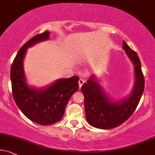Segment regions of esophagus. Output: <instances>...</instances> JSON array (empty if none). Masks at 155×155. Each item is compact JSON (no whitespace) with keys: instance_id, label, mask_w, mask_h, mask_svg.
Segmentation results:
<instances>
[{"instance_id":"34e87169","label":"esophagus","mask_w":155,"mask_h":155,"mask_svg":"<svg viewBox=\"0 0 155 155\" xmlns=\"http://www.w3.org/2000/svg\"><path fill=\"white\" fill-rule=\"evenodd\" d=\"M85 80H83V79H82V78H81V79L79 80V81H78V83H79V87H80V88H81V87H82V85H83V83H85Z\"/></svg>"}]
</instances>
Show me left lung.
Returning a JSON list of instances; mask_svg holds the SVG:
<instances>
[{
	"mask_svg": "<svg viewBox=\"0 0 155 155\" xmlns=\"http://www.w3.org/2000/svg\"><path fill=\"white\" fill-rule=\"evenodd\" d=\"M123 43L124 49L135 66L136 81L130 96L121 102H110L94 76L81 87L87 121L98 129H113L125 122L135 111L144 92V77L139 56L125 41Z\"/></svg>",
	"mask_w": 155,
	"mask_h": 155,
	"instance_id": "1",
	"label": "left lung"
}]
</instances>
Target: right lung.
<instances>
[{"label": "right lung", "instance_id": "add662e5", "mask_svg": "<svg viewBox=\"0 0 155 155\" xmlns=\"http://www.w3.org/2000/svg\"><path fill=\"white\" fill-rule=\"evenodd\" d=\"M49 37V32L46 31L30 39L19 49L11 68L15 103L28 119L41 125H50L60 121L70 97L79 88L78 76L59 80L45 90H35L26 85L23 62L27 48Z\"/></svg>", "mask_w": 155, "mask_h": 155}]
</instances>
